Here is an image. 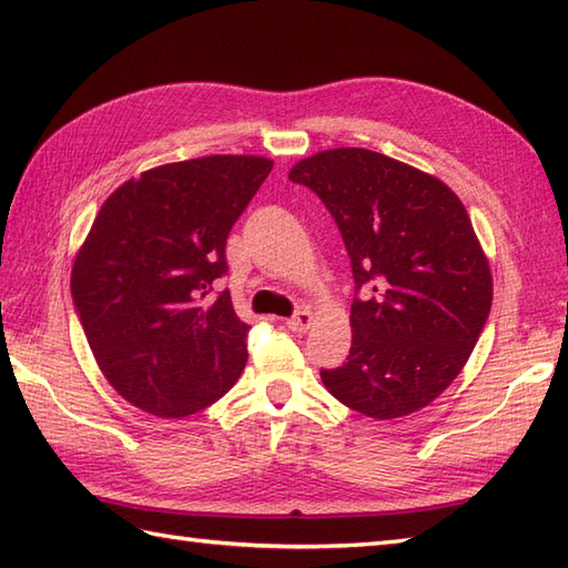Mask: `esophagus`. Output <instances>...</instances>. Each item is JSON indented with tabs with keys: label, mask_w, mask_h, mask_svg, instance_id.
<instances>
[{
	"label": "esophagus",
	"mask_w": 568,
	"mask_h": 568,
	"mask_svg": "<svg viewBox=\"0 0 568 568\" xmlns=\"http://www.w3.org/2000/svg\"><path fill=\"white\" fill-rule=\"evenodd\" d=\"M312 322H315V317H312V312L310 310H300L297 315H293L285 324H287V329H291V332L305 334L312 327Z\"/></svg>",
	"instance_id": "1"
}]
</instances>
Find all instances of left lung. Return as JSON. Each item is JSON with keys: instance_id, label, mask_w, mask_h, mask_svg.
<instances>
[{"instance_id": "left-lung-1", "label": "left lung", "mask_w": 568, "mask_h": 568, "mask_svg": "<svg viewBox=\"0 0 568 568\" xmlns=\"http://www.w3.org/2000/svg\"><path fill=\"white\" fill-rule=\"evenodd\" d=\"M339 226L352 258V352L322 371L327 390L373 419L439 397L474 352L493 275L468 212L439 178L368 149H329L293 165Z\"/></svg>"}]
</instances>
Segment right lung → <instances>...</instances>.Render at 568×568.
Returning a JSON list of instances; mask_svg holds the SVG:
<instances>
[{
  "label": "right lung",
  "instance_id": "obj_1",
  "mask_svg": "<svg viewBox=\"0 0 568 568\" xmlns=\"http://www.w3.org/2000/svg\"><path fill=\"white\" fill-rule=\"evenodd\" d=\"M263 155H204L126 180L92 222L70 287L112 388L143 413L180 419L220 400L246 366L248 324L224 291L226 236L268 178Z\"/></svg>",
  "mask_w": 568,
  "mask_h": 568
}]
</instances>
